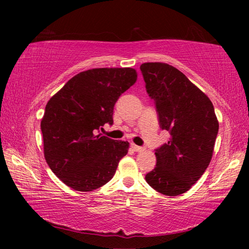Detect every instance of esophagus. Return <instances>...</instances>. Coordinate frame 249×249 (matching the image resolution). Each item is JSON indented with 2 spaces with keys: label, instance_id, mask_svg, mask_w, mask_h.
<instances>
[{
  "label": "esophagus",
  "instance_id": "34e87169",
  "mask_svg": "<svg viewBox=\"0 0 249 249\" xmlns=\"http://www.w3.org/2000/svg\"><path fill=\"white\" fill-rule=\"evenodd\" d=\"M130 147H132V149L134 151H142V150H144V147L137 146V145H135V144H132V145H130Z\"/></svg>",
  "mask_w": 249,
  "mask_h": 249
}]
</instances>
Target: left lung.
I'll list each match as a JSON object with an SVG mask.
<instances>
[{
    "mask_svg": "<svg viewBox=\"0 0 249 249\" xmlns=\"http://www.w3.org/2000/svg\"><path fill=\"white\" fill-rule=\"evenodd\" d=\"M146 91L154 99L161 129L170 133L156 149L157 163L145 179L165 196L187 192L212 159L218 122L211 100L175 67L163 62L141 66Z\"/></svg>",
    "mask_w": 249,
    "mask_h": 249,
    "instance_id": "left-lung-1",
    "label": "left lung"
}]
</instances>
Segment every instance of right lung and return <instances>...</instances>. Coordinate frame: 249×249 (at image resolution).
Here are the masks:
<instances>
[{"mask_svg":"<svg viewBox=\"0 0 249 249\" xmlns=\"http://www.w3.org/2000/svg\"><path fill=\"white\" fill-rule=\"evenodd\" d=\"M137 80L133 68H95L71 78L50 98L40 122L44 155L62 182L77 191H93L115 175L127 154V142L99 134L113 124L122 93Z\"/></svg>","mask_w":249,"mask_h":249,"instance_id":"add662e5","label":"right lung"}]
</instances>
